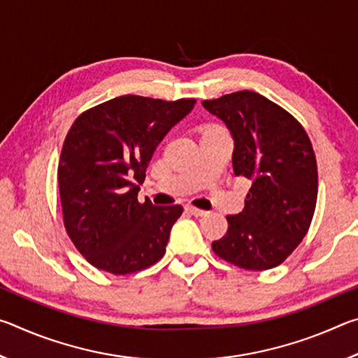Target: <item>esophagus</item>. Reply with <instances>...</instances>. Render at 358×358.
I'll return each instance as SVG.
<instances>
[{
	"mask_svg": "<svg viewBox=\"0 0 358 358\" xmlns=\"http://www.w3.org/2000/svg\"><path fill=\"white\" fill-rule=\"evenodd\" d=\"M185 208H186V211H189V213L194 215V216H203V215H207V211L197 208V207H194V205H186Z\"/></svg>",
	"mask_w": 358,
	"mask_h": 358,
	"instance_id": "1",
	"label": "esophagus"
}]
</instances>
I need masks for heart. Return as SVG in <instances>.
<instances>
[{
	"mask_svg": "<svg viewBox=\"0 0 358 358\" xmlns=\"http://www.w3.org/2000/svg\"><path fill=\"white\" fill-rule=\"evenodd\" d=\"M210 128H213V126H210Z\"/></svg>",
	"mask_w": 358,
	"mask_h": 358,
	"instance_id": "1",
	"label": "heart"
}]
</instances>
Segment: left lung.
<instances>
[{
  "label": "left lung",
  "instance_id": "left-lung-1",
  "mask_svg": "<svg viewBox=\"0 0 358 358\" xmlns=\"http://www.w3.org/2000/svg\"><path fill=\"white\" fill-rule=\"evenodd\" d=\"M234 137L235 177L251 181L245 208L211 243L229 264L268 270L294 252L310 229L317 201V162L310 137L287 110L248 92L203 101Z\"/></svg>",
  "mask_w": 358,
  "mask_h": 358
}]
</instances>
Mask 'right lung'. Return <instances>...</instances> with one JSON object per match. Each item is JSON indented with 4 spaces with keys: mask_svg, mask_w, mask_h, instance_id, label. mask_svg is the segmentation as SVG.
<instances>
[{
    "mask_svg": "<svg viewBox=\"0 0 358 358\" xmlns=\"http://www.w3.org/2000/svg\"><path fill=\"white\" fill-rule=\"evenodd\" d=\"M196 99L126 94L88 108L72 123L58 162L63 222L96 268L129 275L166 254L181 205L137 201L155 150Z\"/></svg>",
    "mask_w": 358,
    "mask_h": 358,
    "instance_id": "right-lung-1",
    "label": "right lung"
}]
</instances>
